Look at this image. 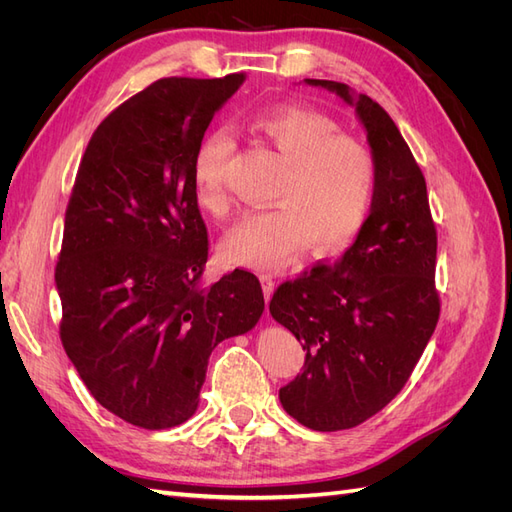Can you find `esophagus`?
I'll return each instance as SVG.
<instances>
[{
  "label": "esophagus",
  "mask_w": 512,
  "mask_h": 512,
  "mask_svg": "<svg viewBox=\"0 0 512 512\" xmlns=\"http://www.w3.org/2000/svg\"><path fill=\"white\" fill-rule=\"evenodd\" d=\"M260 286H262V292H265V301H271V294H273L275 282L271 280L269 275H260Z\"/></svg>",
  "instance_id": "esophagus-1"
}]
</instances>
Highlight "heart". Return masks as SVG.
Masks as SVG:
<instances>
[{
	"mask_svg": "<svg viewBox=\"0 0 512 512\" xmlns=\"http://www.w3.org/2000/svg\"><path fill=\"white\" fill-rule=\"evenodd\" d=\"M250 130L275 149L286 170L273 192L275 205L247 213L228 230L222 256L230 265L277 271L307 241L316 252H333L359 235L376 192V162L363 143L339 134L329 115L297 106L256 115ZM232 147L226 130H213L192 160L196 203L215 215L230 205L224 168Z\"/></svg>",
	"mask_w": 512,
	"mask_h": 512,
	"instance_id": "heart-1",
	"label": "heart"
}]
</instances>
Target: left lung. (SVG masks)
<instances>
[{
    "mask_svg": "<svg viewBox=\"0 0 512 512\" xmlns=\"http://www.w3.org/2000/svg\"><path fill=\"white\" fill-rule=\"evenodd\" d=\"M305 83L354 106L376 162L374 203L354 243L269 303L305 350L303 371L280 389L284 410L314 431H339L380 412L421 359L440 316L438 237L425 177L389 113L344 83Z\"/></svg>",
    "mask_w": 512,
    "mask_h": 512,
    "instance_id": "1",
    "label": "left lung"
}]
</instances>
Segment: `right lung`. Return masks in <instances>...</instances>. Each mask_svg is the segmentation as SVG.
<instances>
[{
    "mask_svg": "<svg viewBox=\"0 0 512 512\" xmlns=\"http://www.w3.org/2000/svg\"><path fill=\"white\" fill-rule=\"evenodd\" d=\"M243 81H156L100 123L76 173L55 269L61 344L98 404L136 427L188 421L213 348L265 312L250 271L198 286L209 239L192 160Z\"/></svg>",
    "mask_w": 512,
    "mask_h": 512,
    "instance_id": "obj_1",
    "label": "right lung"
}]
</instances>
